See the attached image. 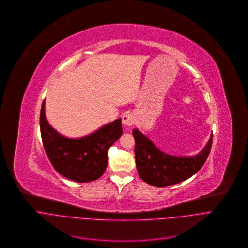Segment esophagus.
I'll use <instances>...</instances> for the list:
<instances>
[{
    "label": "esophagus",
    "instance_id": "34e87169",
    "mask_svg": "<svg viewBox=\"0 0 248 248\" xmlns=\"http://www.w3.org/2000/svg\"><path fill=\"white\" fill-rule=\"evenodd\" d=\"M136 121V117L132 113H126L122 117V123L126 126H132Z\"/></svg>",
    "mask_w": 248,
    "mask_h": 248
}]
</instances>
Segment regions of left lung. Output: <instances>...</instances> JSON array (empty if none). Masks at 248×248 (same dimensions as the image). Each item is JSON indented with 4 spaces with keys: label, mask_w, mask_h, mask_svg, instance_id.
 Listing matches in <instances>:
<instances>
[{
    "label": "left lung",
    "mask_w": 248,
    "mask_h": 248,
    "mask_svg": "<svg viewBox=\"0 0 248 248\" xmlns=\"http://www.w3.org/2000/svg\"><path fill=\"white\" fill-rule=\"evenodd\" d=\"M137 170L142 181L163 187L178 184L193 176L205 163L212 145V135L206 146L195 156L178 157L169 155L139 130H133Z\"/></svg>",
    "instance_id": "left-lung-1"
}]
</instances>
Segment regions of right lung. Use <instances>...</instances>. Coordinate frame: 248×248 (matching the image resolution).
<instances>
[{"instance_id": "obj_1", "label": "right lung", "mask_w": 248, "mask_h": 248, "mask_svg": "<svg viewBox=\"0 0 248 248\" xmlns=\"http://www.w3.org/2000/svg\"><path fill=\"white\" fill-rule=\"evenodd\" d=\"M40 129L46 154L56 171L78 183L94 181L105 173L109 147L123 132L119 118L88 136L68 139L48 124L45 101L41 108Z\"/></svg>"}]
</instances>
